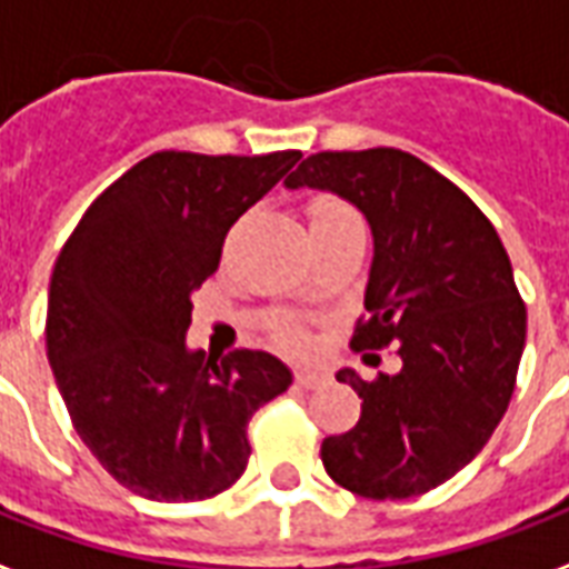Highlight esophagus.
I'll use <instances>...</instances> for the list:
<instances>
[{
	"instance_id": "obj_1",
	"label": "esophagus",
	"mask_w": 569,
	"mask_h": 569,
	"mask_svg": "<svg viewBox=\"0 0 569 569\" xmlns=\"http://www.w3.org/2000/svg\"><path fill=\"white\" fill-rule=\"evenodd\" d=\"M325 381V372L322 370H313V367H298L295 370V385L303 390H310V388H319Z\"/></svg>"
}]
</instances>
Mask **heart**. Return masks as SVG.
<instances>
[{"label": "heart", "mask_w": 569, "mask_h": 569, "mask_svg": "<svg viewBox=\"0 0 569 569\" xmlns=\"http://www.w3.org/2000/svg\"><path fill=\"white\" fill-rule=\"evenodd\" d=\"M307 220H310V232L313 229L337 227V223H346V220H358L355 211L342 199L337 197H316L310 206H307Z\"/></svg>", "instance_id": "obj_1"}]
</instances>
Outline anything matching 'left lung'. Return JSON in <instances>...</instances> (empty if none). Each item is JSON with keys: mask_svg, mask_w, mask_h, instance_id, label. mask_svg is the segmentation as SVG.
<instances>
[{"mask_svg": "<svg viewBox=\"0 0 569 569\" xmlns=\"http://www.w3.org/2000/svg\"><path fill=\"white\" fill-rule=\"evenodd\" d=\"M286 188L331 190L361 208L372 268L352 346L397 342L402 370L337 381L361 420L322 441L333 483L372 501L423 496L466 468L505 418L526 349V303L487 214L400 149L319 151Z\"/></svg>", "mask_w": 569, "mask_h": 569, "instance_id": "8db88e82", "label": "left lung"}]
</instances>
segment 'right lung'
Here are the masks:
<instances>
[{
  "mask_svg": "<svg viewBox=\"0 0 569 569\" xmlns=\"http://www.w3.org/2000/svg\"><path fill=\"white\" fill-rule=\"evenodd\" d=\"M154 151L112 181L50 277L47 358L82 445L151 501L214 498L244 475L247 423L292 385L274 355L190 352V295L229 227L298 163Z\"/></svg>",
  "mask_w": 569,
  "mask_h": 569,
  "instance_id": "obj_1",
  "label": "right lung"
}]
</instances>
